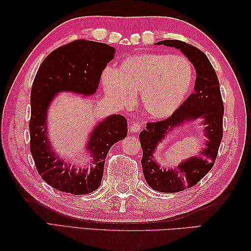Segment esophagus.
Segmentation results:
<instances>
[{
    "label": "esophagus",
    "mask_w": 251,
    "mask_h": 251,
    "mask_svg": "<svg viewBox=\"0 0 251 251\" xmlns=\"http://www.w3.org/2000/svg\"><path fill=\"white\" fill-rule=\"evenodd\" d=\"M141 129V123L140 122H131L130 123V130L132 132H137Z\"/></svg>",
    "instance_id": "esophagus-1"
}]
</instances>
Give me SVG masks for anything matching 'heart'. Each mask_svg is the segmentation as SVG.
Instances as JSON below:
<instances>
[{
	"label": "heart",
	"instance_id": "heart-1",
	"mask_svg": "<svg viewBox=\"0 0 251 251\" xmlns=\"http://www.w3.org/2000/svg\"><path fill=\"white\" fill-rule=\"evenodd\" d=\"M193 82V67L183 56L168 54L134 55L116 70H105L102 84L117 104L129 105L141 93L149 115L168 116L178 109Z\"/></svg>",
	"mask_w": 251,
	"mask_h": 251
}]
</instances>
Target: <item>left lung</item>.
I'll use <instances>...</instances> for the list:
<instances>
[{
  "instance_id": "obj_1",
  "label": "left lung",
  "mask_w": 251,
  "mask_h": 251,
  "mask_svg": "<svg viewBox=\"0 0 251 251\" xmlns=\"http://www.w3.org/2000/svg\"><path fill=\"white\" fill-rule=\"evenodd\" d=\"M180 50L193 63L196 70L194 93L169 117L150 122L139 135L142 148V170L148 184L164 193H176L194 186L214 166L223 137L225 106L219 79L207 56L197 47L179 40H165L155 43ZM204 118V133L208 140L206 149L197 157L187 160L175 170H162L152 158L158 143L174 126L190 119Z\"/></svg>"
}]
</instances>
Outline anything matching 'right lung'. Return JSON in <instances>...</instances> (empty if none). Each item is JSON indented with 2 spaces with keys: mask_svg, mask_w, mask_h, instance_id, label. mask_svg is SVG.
<instances>
[{
  "mask_svg": "<svg viewBox=\"0 0 251 251\" xmlns=\"http://www.w3.org/2000/svg\"><path fill=\"white\" fill-rule=\"evenodd\" d=\"M114 52V47L106 44L76 40L51 51L36 72L30 98V151L39 175L61 192L82 195L99 188L106 154L115 142L127 136V121L114 114L99 123L87 145L93 157L89 167L76 169L57 158L51 150L46 131L47 109L55 95L63 90L83 95L96 93L101 74Z\"/></svg>",
  "mask_w": 251,
  "mask_h": 251,
  "instance_id": "add662e5",
  "label": "right lung"
}]
</instances>
